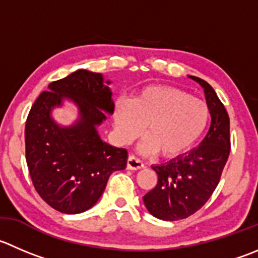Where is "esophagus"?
<instances>
[{
    "label": "esophagus",
    "instance_id": "esophagus-1",
    "mask_svg": "<svg viewBox=\"0 0 258 258\" xmlns=\"http://www.w3.org/2000/svg\"><path fill=\"white\" fill-rule=\"evenodd\" d=\"M142 167H144V162H142L139 157L134 156V155L128 156V159H127V169L139 170L142 169Z\"/></svg>",
    "mask_w": 258,
    "mask_h": 258
}]
</instances>
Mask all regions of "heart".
I'll return each mask as SVG.
<instances>
[{
    "label": "heart",
    "instance_id": "b5f03b06",
    "mask_svg": "<svg viewBox=\"0 0 258 258\" xmlns=\"http://www.w3.org/2000/svg\"><path fill=\"white\" fill-rule=\"evenodd\" d=\"M114 130L122 144H130L144 132L139 145L144 155L160 152L174 159L196 144L211 118L208 104L186 91L170 86H147L134 99L119 98L114 107Z\"/></svg>",
    "mask_w": 258,
    "mask_h": 258
}]
</instances>
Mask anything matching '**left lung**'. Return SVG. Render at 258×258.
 <instances>
[{"instance_id": "8db88e82", "label": "left lung", "mask_w": 258, "mask_h": 258, "mask_svg": "<svg viewBox=\"0 0 258 258\" xmlns=\"http://www.w3.org/2000/svg\"><path fill=\"white\" fill-rule=\"evenodd\" d=\"M201 84L211 111V127L197 149L166 164L155 165L157 184L144 197L147 211L162 221H179L196 213L207 203L218 185L229 151V117L214 89L203 79Z\"/></svg>"}]
</instances>
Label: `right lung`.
Instances as JSON below:
<instances>
[{
	"label": "right lung",
	"instance_id": "add662e5",
	"mask_svg": "<svg viewBox=\"0 0 258 258\" xmlns=\"http://www.w3.org/2000/svg\"><path fill=\"white\" fill-rule=\"evenodd\" d=\"M109 83L101 73L79 69L51 82L27 116L25 146L32 184L44 202L61 213L88 211L103 194L112 172L126 167L127 150L104 142L97 130L114 111ZM64 99L80 111L76 123L67 127L51 117Z\"/></svg>",
	"mask_w": 258,
	"mask_h": 258
}]
</instances>
